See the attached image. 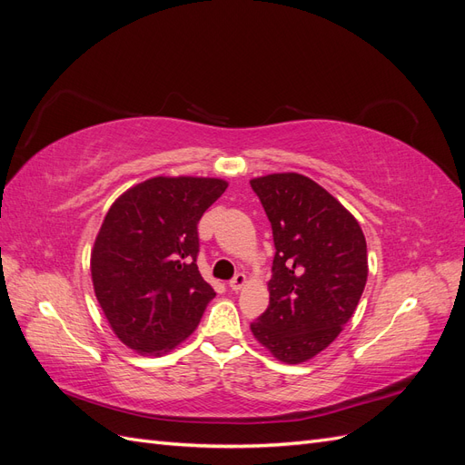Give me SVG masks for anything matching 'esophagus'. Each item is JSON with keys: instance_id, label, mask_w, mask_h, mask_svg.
Listing matches in <instances>:
<instances>
[{"instance_id": "34e87169", "label": "esophagus", "mask_w": 465, "mask_h": 465, "mask_svg": "<svg viewBox=\"0 0 465 465\" xmlns=\"http://www.w3.org/2000/svg\"><path fill=\"white\" fill-rule=\"evenodd\" d=\"M244 285H246V275H244V273H236V275L229 281V287H231L232 291H241Z\"/></svg>"}]
</instances>
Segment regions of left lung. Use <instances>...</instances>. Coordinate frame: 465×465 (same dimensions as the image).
I'll use <instances>...</instances> for the list:
<instances>
[{
  "mask_svg": "<svg viewBox=\"0 0 465 465\" xmlns=\"http://www.w3.org/2000/svg\"><path fill=\"white\" fill-rule=\"evenodd\" d=\"M250 186L275 244L270 306L250 330L275 359L304 362L353 316L369 275L367 241L357 219L311 178L267 174Z\"/></svg>",
  "mask_w": 465,
  "mask_h": 465,
  "instance_id": "left-lung-1",
  "label": "left lung"
}]
</instances>
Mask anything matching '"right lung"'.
<instances>
[{
	"label": "right lung",
	"instance_id": "obj_1",
	"mask_svg": "<svg viewBox=\"0 0 465 465\" xmlns=\"http://www.w3.org/2000/svg\"><path fill=\"white\" fill-rule=\"evenodd\" d=\"M227 182L157 176L112 203L91 254L96 301L118 340L163 355L198 326L215 291L198 270V223Z\"/></svg>",
	"mask_w": 465,
	"mask_h": 465
}]
</instances>
